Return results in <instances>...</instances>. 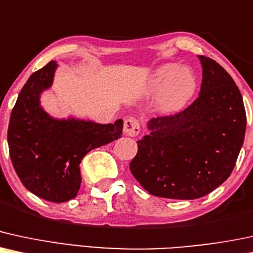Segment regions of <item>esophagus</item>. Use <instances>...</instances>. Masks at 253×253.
Segmentation results:
<instances>
[{"label":"esophagus","instance_id":"1","mask_svg":"<svg viewBox=\"0 0 253 253\" xmlns=\"http://www.w3.org/2000/svg\"><path fill=\"white\" fill-rule=\"evenodd\" d=\"M139 123L135 118H127L124 122V127H123V131L126 133V136H131V137H135L139 133Z\"/></svg>","mask_w":253,"mask_h":253}]
</instances>
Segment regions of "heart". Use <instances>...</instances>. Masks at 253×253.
Here are the masks:
<instances>
[{
    "mask_svg": "<svg viewBox=\"0 0 253 253\" xmlns=\"http://www.w3.org/2000/svg\"><path fill=\"white\" fill-rule=\"evenodd\" d=\"M198 77L191 67L175 62L161 65L148 77L141 96L156 98V110L163 116L180 114L198 91Z\"/></svg>",
    "mask_w": 253,
    "mask_h": 253,
    "instance_id": "b5f03b06",
    "label": "heart"
}]
</instances>
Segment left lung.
I'll use <instances>...</instances> for the list:
<instances>
[{"mask_svg":"<svg viewBox=\"0 0 253 253\" xmlns=\"http://www.w3.org/2000/svg\"><path fill=\"white\" fill-rule=\"evenodd\" d=\"M201 90L180 114L153 118L138 139L130 170L147 192L193 200L214 191L232 173L244 143V102L232 77L218 62L199 55Z\"/></svg>","mask_w":253,"mask_h":253,"instance_id":"1","label":"left lung"}]
</instances>
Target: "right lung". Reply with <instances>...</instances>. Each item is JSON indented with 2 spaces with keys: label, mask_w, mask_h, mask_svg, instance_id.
I'll use <instances>...</instances> for the list:
<instances>
[{
  "label": "right lung",
  "mask_w": 253,
  "mask_h": 253,
  "mask_svg": "<svg viewBox=\"0 0 253 253\" xmlns=\"http://www.w3.org/2000/svg\"><path fill=\"white\" fill-rule=\"evenodd\" d=\"M56 68L58 62L52 60L29 77L11 111L7 137L11 163L23 186L50 203H65L78 194L82 160L94 148L120 138L123 121L100 124L50 116L40 99L52 87Z\"/></svg>",
  "instance_id": "right-lung-1"
}]
</instances>
